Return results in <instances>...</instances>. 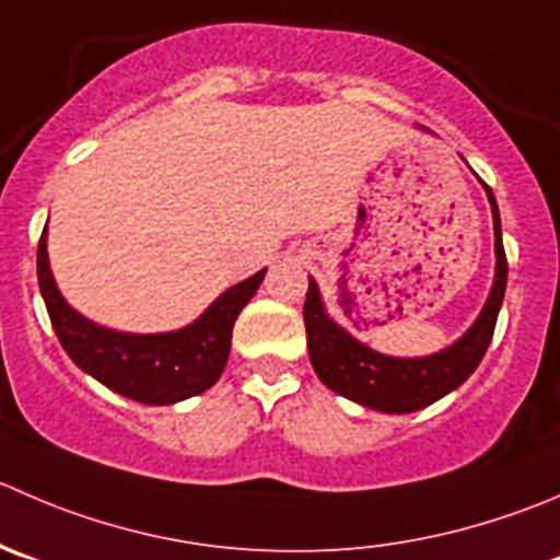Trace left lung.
<instances>
[{
	"mask_svg": "<svg viewBox=\"0 0 560 560\" xmlns=\"http://www.w3.org/2000/svg\"><path fill=\"white\" fill-rule=\"evenodd\" d=\"M495 221V284L481 308L479 319L470 325L468 334L454 341L448 350L427 358H390L369 350L366 345L352 339L334 319L325 314L319 290L308 279L306 303H303V323H306V345L317 377L336 394L358 401L363 407L383 412H412L432 405L448 390L459 388L485 358L495 334L498 312H501L503 292H506V252L501 237V215L495 197L487 186Z\"/></svg>",
	"mask_w": 560,
	"mask_h": 560,
	"instance_id": "obj_1",
	"label": "left lung"
}]
</instances>
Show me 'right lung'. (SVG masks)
Here are the masks:
<instances>
[{
  "instance_id": "obj_1",
  "label": "right lung",
  "mask_w": 560,
  "mask_h": 560,
  "mask_svg": "<svg viewBox=\"0 0 560 560\" xmlns=\"http://www.w3.org/2000/svg\"><path fill=\"white\" fill-rule=\"evenodd\" d=\"M265 270L226 290L197 323L172 334H117L81 317L54 284L46 254V230L37 243V281L54 334L73 363L106 388L142 405L175 401L208 390L230 358L232 325L254 298Z\"/></svg>"
}]
</instances>
